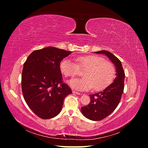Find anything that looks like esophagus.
I'll return each mask as SVG.
<instances>
[{"instance_id":"1","label":"esophagus","mask_w":148,"mask_h":148,"mask_svg":"<svg viewBox=\"0 0 148 148\" xmlns=\"http://www.w3.org/2000/svg\"><path fill=\"white\" fill-rule=\"evenodd\" d=\"M72 92H73V94H76V95H81V93H79V92H77V91H73Z\"/></svg>"}]
</instances>
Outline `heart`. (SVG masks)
Here are the masks:
<instances>
[{"label":"heart","instance_id":"b5f03b06","mask_svg":"<svg viewBox=\"0 0 148 148\" xmlns=\"http://www.w3.org/2000/svg\"><path fill=\"white\" fill-rule=\"evenodd\" d=\"M77 64L69 59L62 60L59 65L62 73L66 77H73L78 69H84L83 77L71 79L70 86L77 90L87 91L93 88L95 91H101L113 82L115 70L110 62L104 58L95 55L78 57L75 59Z\"/></svg>","mask_w":148,"mask_h":148}]
</instances>
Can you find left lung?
<instances>
[{"instance_id":"left-lung-1","label":"left lung","mask_w":148,"mask_h":148,"mask_svg":"<svg viewBox=\"0 0 148 148\" xmlns=\"http://www.w3.org/2000/svg\"><path fill=\"white\" fill-rule=\"evenodd\" d=\"M95 53L106 55L114 64L116 70L114 82L103 91L89 95L90 103L81 108L85 117L93 121H99L112 113L119 105L123 92L125 72L120 60L111 52L100 51Z\"/></svg>"}]
</instances>
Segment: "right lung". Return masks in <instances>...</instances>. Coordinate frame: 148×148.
<instances>
[{
	"instance_id": "right-lung-1",
	"label": "right lung",
	"mask_w": 148,
	"mask_h": 148,
	"mask_svg": "<svg viewBox=\"0 0 148 148\" xmlns=\"http://www.w3.org/2000/svg\"><path fill=\"white\" fill-rule=\"evenodd\" d=\"M71 51L47 47L33 51L23 65L21 88L26 104L42 119L60 113L65 97L72 93L62 82L60 62Z\"/></svg>"
}]
</instances>
